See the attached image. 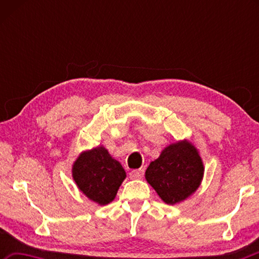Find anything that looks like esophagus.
I'll return each mask as SVG.
<instances>
[{
  "instance_id": "1",
  "label": "esophagus",
  "mask_w": 259,
  "mask_h": 259,
  "mask_svg": "<svg viewBox=\"0 0 259 259\" xmlns=\"http://www.w3.org/2000/svg\"><path fill=\"white\" fill-rule=\"evenodd\" d=\"M144 172H145V170L144 169H136V170H131L129 176L131 179H139L144 176Z\"/></svg>"
}]
</instances>
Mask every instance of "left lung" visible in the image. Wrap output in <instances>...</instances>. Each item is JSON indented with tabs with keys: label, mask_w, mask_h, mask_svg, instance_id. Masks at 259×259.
Instances as JSON below:
<instances>
[{
	"label": "left lung",
	"mask_w": 259,
	"mask_h": 259,
	"mask_svg": "<svg viewBox=\"0 0 259 259\" xmlns=\"http://www.w3.org/2000/svg\"><path fill=\"white\" fill-rule=\"evenodd\" d=\"M203 162L196 148L187 140L166 146L146 169L145 178L166 204L186 200L200 186Z\"/></svg>",
	"instance_id": "left-lung-1"
}]
</instances>
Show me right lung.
I'll use <instances>...</instances> for the list:
<instances>
[{"label": "right lung", "instance_id": "1", "mask_svg": "<svg viewBox=\"0 0 259 259\" xmlns=\"http://www.w3.org/2000/svg\"><path fill=\"white\" fill-rule=\"evenodd\" d=\"M73 179L88 199L100 205L115 199L126 177L119 161L113 159L104 146L82 152L72 168Z\"/></svg>", "mask_w": 259, "mask_h": 259}]
</instances>
